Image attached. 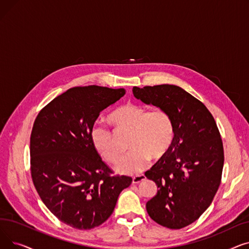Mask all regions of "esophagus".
Here are the masks:
<instances>
[{
  "instance_id": "1",
  "label": "esophagus",
  "mask_w": 249,
  "mask_h": 249,
  "mask_svg": "<svg viewBox=\"0 0 249 249\" xmlns=\"http://www.w3.org/2000/svg\"><path fill=\"white\" fill-rule=\"evenodd\" d=\"M145 179V176L144 175H139V176H136L132 178V184H139V182H141L142 180Z\"/></svg>"
}]
</instances>
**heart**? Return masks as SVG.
<instances>
[{"mask_svg": "<svg viewBox=\"0 0 249 249\" xmlns=\"http://www.w3.org/2000/svg\"><path fill=\"white\" fill-rule=\"evenodd\" d=\"M118 128L131 130L129 146L132 148L115 165V171L125 176L142 172L150 158L162 156L171 147L175 137V126L171 115L164 110H148L137 104L128 103L110 115ZM90 140L103 158L115 162L120 156L111 130L100 123L90 129Z\"/></svg>", "mask_w": 249, "mask_h": 249, "instance_id": "1", "label": "heart"}]
</instances>
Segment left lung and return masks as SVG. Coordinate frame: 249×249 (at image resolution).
<instances>
[{
	"instance_id": "obj_1",
	"label": "left lung",
	"mask_w": 249,
	"mask_h": 249,
	"mask_svg": "<svg viewBox=\"0 0 249 249\" xmlns=\"http://www.w3.org/2000/svg\"><path fill=\"white\" fill-rule=\"evenodd\" d=\"M133 95L171 115V147L149 171L158 194L146 203L148 215L171 229L184 228L211 205L221 181L224 151L218 127L205 105L174 85L133 87Z\"/></svg>"
}]
</instances>
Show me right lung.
<instances>
[{"mask_svg":"<svg viewBox=\"0 0 249 249\" xmlns=\"http://www.w3.org/2000/svg\"><path fill=\"white\" fill-rule=\"evenodd\" d=\"M125 95L124 89L76 87L38 114L30 138L31 175L48 210L69 226L89 230L113 213L132 178L111 176L90 140L100 113Z\"/></svg>","mask_w":249,"mask_h":249,"instance_id":"add662e5","label":"right lung"}]
</instances>
